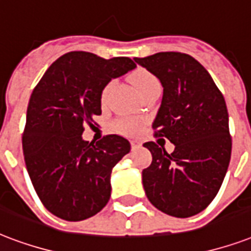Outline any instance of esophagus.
Here are the masks:
<instances>
[{
	"instance_id": "obj_1",
	"label": "esophagus",
	"mask_w": 251,
	"mask_h": 251,
	"mask_svg": "<svg viewBox=\"0 0 251 251\" xmlns=\"http://www.w3.org/2000/svg\"><path fill=\"white\" fill-rule=\"evenodd\" d=\"M139 147H142V143L137 142V141H131V149H133V150L139 149Z\"/></svg>"
}]
</instances>
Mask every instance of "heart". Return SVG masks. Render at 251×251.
Masks as SVG:
<instances>
[{"instance_id": "heart-1", "label": "heart", "mask_w": 251, "mask_h": 251, "mask_svg": "<svg viewBox=\"0 0 251 251\" xmlns=\"http://www.w3.org/2000/svg\"><path fill=\"white\" fill-rule=\"evenodd\" d=\"M131 81H133L134 87L137 88L139 95L145 96L150 93L151 91L160 89V81L158 80L155 75L151 74L150 71L145 70V68H139L131 75ZM113 84L114 81H109L101 91V102L105 104L108 101L109 93L112 91ZM113 127L117 130L118 133L126 134V135H135L141 131V122L134 118H120L113 124Z\"/></svg>"}]
</instances>
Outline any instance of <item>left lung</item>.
<instances>
[{"label": "left lung", "instance_id": "8db88e82", "mask_svg": "<svg viewBox=\"0 0 251 251\" xmlns=\"http://www.w3.org/2000/svg\"><path fill=\"white\" fill-rule=\"evenodd\" d=\"M134 60L162 83L163 97L152 129L155 137L175 145L171 154L155 142L143 145L152 155L142 171L147 199L174 217L198 215L216 198L232 155L223 93L187 53L158 52Z\"/></svg>", "mask_w": 251, "mask_h": 251}]
</instances>
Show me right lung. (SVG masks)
I'll use <instances>...</instances> for the list:
<instances>
[{"mask_svg":"<svg viewBox=\"0 0 251 251\" xmlns=\"http://www.w3.org/2000/svg\"><path fill=\"white\" fill-rule=\"evenodd\" d=\"M129 57L64 53L31 93L22 147L28 176L43 205L67 221L99 213L110 199L112 170L130 151L117 134L84 141V126L101 114V91L135 68Z\"/></svg>","mask_w":251,"mask_h":251,"instance_id":"obj_1","label":"right lung"}]
</instances>
